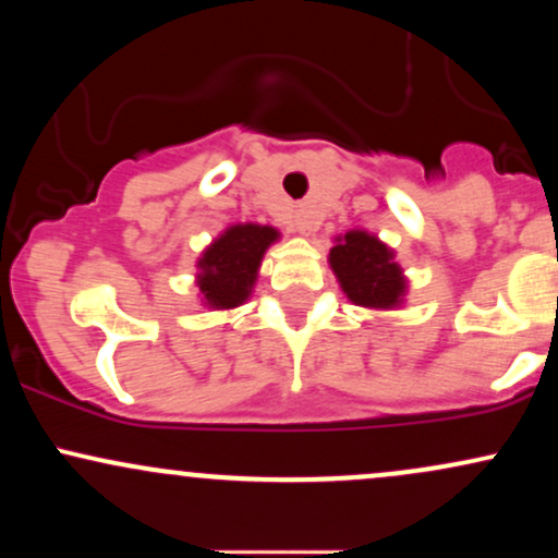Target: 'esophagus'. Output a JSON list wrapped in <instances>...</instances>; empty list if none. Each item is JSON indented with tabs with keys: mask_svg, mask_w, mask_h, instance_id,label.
<instances>
[{
	"mask_svg": "<svg viewBox=\"0 0 558 558\" xmlns=\"http://www.w3.org/2000/svg\"><path fill=\"white\" fill-rule=\"evenodd\" d=\"M293 226H296V230L301 235H310L312 230H315V217H312L310 213H299L296 215V222H293Z\"/></svg>",
	"mask_w": 558,
	"mask_h": 558,
	"instance_id": "obj_1",
	"label": "esophagus"
}]
</instances>
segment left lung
<instances>
[{
	"label": "left lung",
	"instance_id": "obj_1",
	"mask_svg": "<svg viewBox=\"0 0 558 558\" xmlns=\"http://www.w3.org/2000/svg\"><path fill=\"white\" fill-rule=\"evenodd\" d=\"M330 267L343 293L356 306L393 310L407 293V280L393 252L367 230H349L330 248Z\"/></svg>",
	"mask_w": 558,
	"mask_h": 558
}]
</instances>
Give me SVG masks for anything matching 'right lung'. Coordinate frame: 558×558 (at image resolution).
<instances>
[{"instance_id": "1", "label": "right lung", "mask_w": 558, "mask_h": 558, "mask_svg": "<svg viewBox=\"0 0 558 558\" xmlns=\"http://www.w3.org/2000/svg\"><path fill=\"white\" fill-rule=\"evenodd\" d=\"M278 241V230L270 226H233L207 246L198 257L196 286L204 304L213 310H233L252 293L257 270L267 246Z\"/></svg>"}]
</instances>
